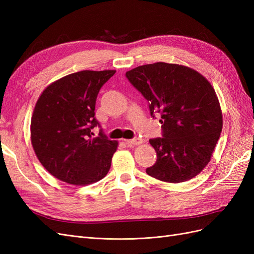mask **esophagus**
<instances>
[{
  "label": "esophagus",
  "mask_w": 254,
  "mask_h": 254,
  "mask_svg": "<svg viewBox=\"0 0 254 254\" xmlns=\"http://www.w3.org/2000/svg\"><path fill=\"white\" fill-rule=\"evenodd\" d=\"M126 144H129V145H139V144H142L143 140L140 139V137H135V139H131V140H125Z\"/></svg>",
  "instance_id": "34e87169"
}]
</instances>
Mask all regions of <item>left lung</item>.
Returning a JSON list of instances; mask_svg holds the SVG:
<instances>
[{"label":"left lung","mask_w":254,"mask_h":254,"mask_svg":"<svg viewBox=\"0 0 254 254\" xmlns=\"http://www.w3.org/2000/svg\"><path fill=\"white\" fill-rule=\"evenodd\" d=\"M161 115L162 136L150 139L157 161L146 170L158 180L179 183L194 178L210 162L222 129L219 101L210 81L189 66L156 63L126 72Z\"/></svg>","instance_id":"8db88e82"}]
</instances>
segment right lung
<instances>
[{"instance_id":"right-lung-1","label":"right lung","mask_w":254,"mask_h":254,"mask_svg":"<svg viewBox=\"0 0 254 254\" xmlns=\"http://www.w3.org/2000/svg\"><path fill=\"white\" fill-rule=\"evenodd\" d=\"M114 70L80 71L66 75L44 89L30 122V141L40 163L55 178L88 186L108 174L118 141H111L98 125L95 103L99 90Z\"/></svg>"}]
</instances>
